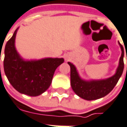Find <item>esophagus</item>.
Listing matches in <instances>:
<instances>
[{
  "instance_id": "1",
  "label": "esophagus",
  "mask_w": 127,
  "mask_h": 127,
  "mask_svg": "<svg viewBox=\"0 0 127 127\" xmlns=\"http://www.w3.org/2000/svg\"><path fill=\"white\" fill-rule=\"evenodd\" d=\"M68 58H68L67 55V56H65V60H67Z\"/></svg>"
}]
</instances>
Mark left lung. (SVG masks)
<instances>
[{
  "mask_svg": "<svg viewBox=\"0 0 127 127\" xmlns=\"http://www.w3.org/2000/svg\"><path fill=\"white\" fill-rule=\"evenodd\" d=\"M119 45L122 50L119 65L117 68L115 74L107 79L89 81L84 80L80 77L76 67L68 62L67 63L70 66L71 86L74 92L78 96L86 100H93L107 95L114 89L124 70V48L120 42Z\"/></svg>",
  "mask_w": 127,
  "mask_h": 127,
  "instance_id": "8db88e82",
  "label": "left lung"
}]
</instances>
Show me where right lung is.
I'll list each match as a JSON object with an SVG mask.
<instances>
[{
	"label": "right lung",
	"instance_id": "1",
	"mask_svg": "<svg viewBox=\"0 0 127 127\" xmlns=\"http://www.w3.org/2000/svg\"><path fill=\"white\" fill-rule=\"evenodd\" d=\"M17 30L18 28L5 47V74L9 82L18 92L29 96H38L49 88L55 69L63 63L64 59L46 58L24 60L17 53L15 45Z\"/></svg>",
	"mask_w": 127,
	"mask_h": 127
}]
</instances>
